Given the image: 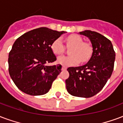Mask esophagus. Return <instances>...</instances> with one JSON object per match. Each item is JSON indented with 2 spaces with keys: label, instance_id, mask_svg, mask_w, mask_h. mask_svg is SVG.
<instances>
[{
  "label": "esophagus",
  "instance_id": "esophagus-1",
  "mask_svg": "<svg viewBox=\"0 0 123 123\" xmlns=\"http://www.w3.org/2000/svg\"><path fill=\"white\" fill-rule=\"evenodd\" d=\"M66 68H66V66H62V70H66Z\"/></svg>",
  "mask_w": 123,
  "mask_h": 123
}]
</instances>
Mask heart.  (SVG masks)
I'll use <instances>...</instances> for the list:
<instances>
[{
    "instance_id": "1",
    "label": "heart",
    "mask_w": 123,
    "mask_h": 123,
    "mask_svg": "<svg viewBox=\"0 0 123 123\" xmlns=\"http://www.w3.org/2000/svg\"><path fill=\"white\" fill-rule=\"evenodd\" d=\"M66 45L72 47L69 56H61L57 58V62L64 66H75L80 62H86L92 57L93 49L89 43L84 42L83 40L78 34H71L66 38ZM51 49L56 55L63 53L65 50L62 40L57 38L51 44Z\"/></svg>"
}]
</instances>
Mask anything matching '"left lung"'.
I'll list each match as a JSON object with an SVG mask.
<instances>
[{
    "label": "left lung",
    "instance_id": "left-lung-1",
    "mask_svg": "<svg viewBox=\"0 0 123 123\" xmlns=\"http://www.w3.org/2000/svg\"><path fill=\"white\" fill-rule=\"evenodd\" d=\"M80 34L89 38L93 53L86 64L67 69L66 89L72 96L89 98L98 93L111 77L115 53L111 41L100 33L87 30Z\"/></svg>",
    "mask_w": 123,
    "mask_h": 123
}]
</instances>
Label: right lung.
Returning a JSON list of instances; mask_svg holds the SVG:
<instances>
[{"label":"right lung","instance_id":"obj_1","mask_svg":"<svg viewBox=\"0 0 123 123\" xmlns=\"http://www.w3.org/2000/svg\"><path fill=\"white\" fill-rule=\"evenodd\" d=\"M64 33L40 27L27 32L15 40L9 53L8 70L19 89L32 96L43 95L49 91L62 66L45 64L57 60L51 44Z\"/></svg>","mask_w":123,"mask_h":123}]
</instances>
